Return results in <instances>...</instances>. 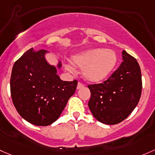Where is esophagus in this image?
Instances as JSON below:
<instances>
[{
	"instance_id": "obj_1",
	"label": "esophagus",
	"mask_w": 155,
	"mask_h": 155,
	"mask_svg": "<svg viewBox=\"0 0 155 155\" xmlns=\"http://www.w3.org/2000/svg\"><path fill=\"white\" fill-rule=\"evenodd\" d=\"M84 86V84H82V82H79V83H78V84H77V89H80V88H82V87H83Z\"/></svg>"
}]
</instances>
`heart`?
Instances as JSON below:
<instances>
[{
  "instance_id": "obj_1",
  "label": "heart",
  "mask_w": 155,
  "mask_h": 155,
  "mask_svg": "<svg viewBox=\"0 0 155 155\" xmlns=\"http://www.w3.org/2000/svg\"><path fill=\"white\" fill-rule=\"evenodd\" d=\"M72 62L76 66L83 68L84 78L92 82H100L110 76L117 65L116 53L111 50L93 48L84 50L72 56ZM66 68L74 71L71 64H67Z\"/></svg>"
}]
</instances>
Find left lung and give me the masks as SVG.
Segmentation results:
<instances>
[{
  "mask_svg": "<svg viewBox=\"0 0 155 155\" xmlns=\"http://www.w3.org/2000/svg\"><path fill=\"white\" fill-rule=\"evenodd\" d=\"M123 61L111 76L100 84L87 85L91 91L88 107L104 124L121 123L133 111L142 92V76L136 58L123 51Z\"/></svg>",
  "mask_w": 155,
  "mask_h": 155,
  "instance_id": "left-lung-1",
  "label": "left lung"
}]
</instances>
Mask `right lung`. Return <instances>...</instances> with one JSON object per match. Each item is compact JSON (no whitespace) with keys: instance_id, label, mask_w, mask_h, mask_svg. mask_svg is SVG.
<instances>
[{"instance_id":"1","label":"right lung","mask_w":155,"mask_h":155,"mask_svg":"<svg viewBox=\"0 0 155 155\" xmlns=\"http://www.w3.org/2000/svg\"><path fill=\"white\" fill-rule=\"evenodd\" d=\"M46 50L31 48L15 62L10 79L12 102L25 120L38 126L54 123L75 93L77 80L62 81L47 62ZM61 68V63L58 65Z\"/></svg>"}]
</instances>
